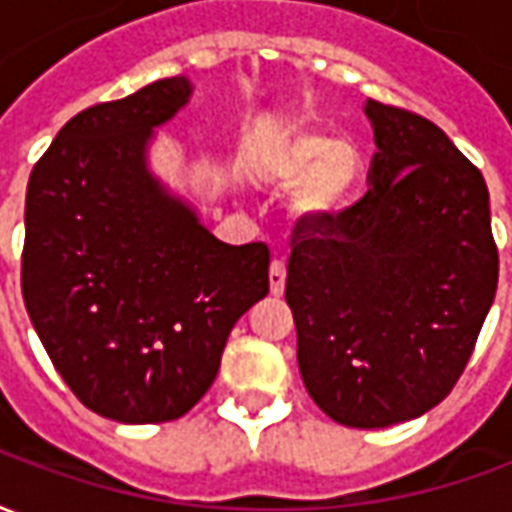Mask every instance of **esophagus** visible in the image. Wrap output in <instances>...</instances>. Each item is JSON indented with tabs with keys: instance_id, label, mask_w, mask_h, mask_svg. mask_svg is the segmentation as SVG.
<instances>
[{
	"instance_id": "esophagus-1",
	"label": "esophagus",
	"mask_w": 512,
	"mask_h": 512,
	"mask_svg": "<svg viewBox=\"0 0 512 512\" xmlns=\"http://www.w3.org/2000/svg\"><path fill=\"white\" fill-rule=\"evenodd\" d=\"M285 263L282 260H274L271 268H268V285H271V293L274 296H282V290H285Z\"/></svg>"
}]
</instances>
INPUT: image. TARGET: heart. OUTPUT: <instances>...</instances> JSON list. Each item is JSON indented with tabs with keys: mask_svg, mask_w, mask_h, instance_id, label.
<instances>
[{
	"mask_svg": "<svg viewBox=\"0 0 512 512\" xmlns=\"http://www.w3.org/2000/svg\"><path fill=\"white\" fill-rule=\"evenodd\" d=\"M257 169L277 189L296 186V213L318 222L343 205L359 172V156L345 139L290 128L268 139L257 156Z\"/></svg>",
	"mask_w": 512,
	"mask_h": 512,
	"instance_id": "obj_1",
	"label": "heart"
}]
</instances>
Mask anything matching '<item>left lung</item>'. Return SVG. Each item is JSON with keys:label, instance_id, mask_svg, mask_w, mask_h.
<instances>
[{"label": "left lung", "instance_id": "8db88e82", "mask_svg": "<svg viewBox=\"0 0 512 512\" xmlns=\"http://www.w3.org/2000/svg\"><path fill=\"white\" fill-rule=\"evenodd\" d=\"M370 191L299 219L285 299L310 397L348 428H389L450 395L496 296L480 169L425 117L367 101Z\"/></svg>", "mask_w": 512, "mask_h": 512}]
</instances>
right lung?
I'll return each instance as SVG.
<instances>
[{
	"mask_svg": "<svg viewBox=\"0 0 512 512\" xmlns=\"http://www.w3.org/2000/svg\"><path fill=\"white\" fill-rule=\"evenodd\" d=\"M172 76L71 117L27 186L21 293L62 381L115 422L183 417L235 321L268 293V246H230L147 167L189 104Z\"/></svg>",
	"mask_w": 512,
	"mask_h": 512,
	"instance_id": "1",
	"label": "right lung"
}]
</instances>
